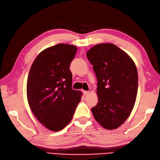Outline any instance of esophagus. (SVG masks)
Wrapping results in <instances>:
<instances>
[{"mask_svg":"<svg viewBox=\"0 0 160 160\" xmlns=\"http://www.w3.org/2000/svg\"><path fill=\"white\" fill-rule=\"evenodd\" d=\"M83 93L84 95H87L89 93V91H87V90H83Z\"/></svg>","mask_w":160,"mask_h":160,"instance_id":"obj_1","label":"esophagus"}]
</instances>
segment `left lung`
Returning a JSON list of instances; mask_svg holds the SVG:
<instances>
[{"instance_id":"left-lung-1","label":"left lung","mask_w":160,"mask_h":160,"mask_svg":"<svg viewBox=\"0 0 160 160\" xmlns=\"http://www.w3.org/2000/svg\"><path fill=\"white\" fill-rule=\"evenodd\" d=\"M98 79V104L92 115L104 129L119 128L130 115L136 102L138 73L128 54L111 43L95 45L86 52Z\"/></svg>"}]
</instances>
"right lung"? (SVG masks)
Returning a JSON list of instances; mask_svg holds the SVG:
<instances>
[{
	"instance_id": "obj_1",
	"label": "right lung",
	"mask_w": 160,
	"mask_h": 160,
	"mask_svg": "<svg viewBox=\"0 0 160 160\" xmlns=\"http://www.w3.org/2000/svg\"><path fill=\"white\" fill-rule=\"evenodd\" d=\"M77 51L74 45L58 44L38 54L27 80V99L38 121L51 131L66 127L73 118L83 93L72 89L70 65Z\"/></svg>"
}]
</instances>
